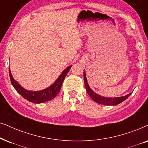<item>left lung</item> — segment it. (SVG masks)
Here are the masks:
<instances>
[{
	"instance_id": "1",
	"label": "left lung",
	"mask_w": 148,
	"mask_h": 148,
	"mask_svg": "<svg viewBox=\"0 0 148 148\" xmlns=\"http://www.w3.org/2000/svg\"><path fill=\"white\" fill-rule=\"evenodd\" d=\"M84 80H85V85L86 90L89 96L91 97V99L93 101L97 102L98 104H104V105H117L121 102H122L123 101H124L126 99L128 98L130 96L132 93H129V94L126 95V96H123V97H118V98H106V97L101 96L100 95L97 94L93 91L92 89L89 87V85H88L87 78H86V74L84 72Z\"/></svg>"
}]
</instances>
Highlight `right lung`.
<instances>
[{
    "instance_id": "right-lung-1",
    "label": "right lung",
    "mask_w": 148,
    "mask_h": 148,
    "mask_svg": "<svg viewBox=\"0 0 148 148\" xmlns=\"http://www.w3.org/2000/svg\"><path fill=\"white\" fill-rule=\"evenodd\" d=\"M71 67L69 66L63 72L61 73V74L59 76L57 80L51 86H50L48 88H46V89H44L42 91H31L26 90L23 87H22L20 85L17 83L14 79L13 76L11 73L10 69L9 68V77H10L11 83L12 85L16 89V90L20 93L21 96L27 100L29 102H33V103H43V102H48V101L51 100L53 98H55L57 95L59 93L60 91L61 86H62L63 82L64 80L65 76H67L69 70H70Z\"/></svg>"
}]
</instances>
